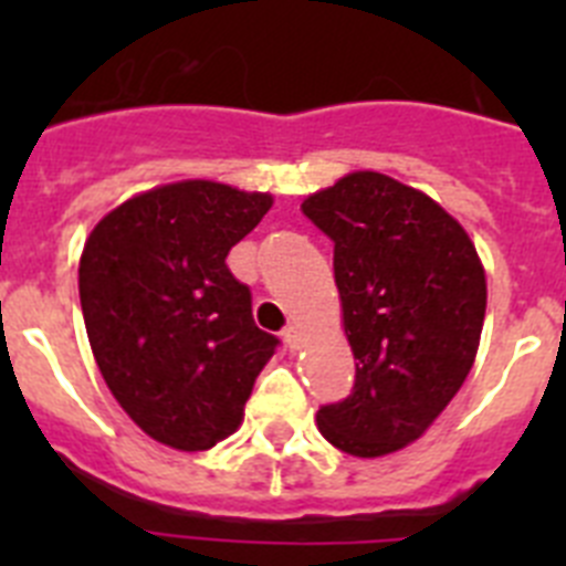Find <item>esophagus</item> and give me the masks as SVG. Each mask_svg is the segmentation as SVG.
I'll use <instances>...</instances> for the list:
<instances>
[{"instance_id": "obj_1", "label": "esophagus", "mask_w": 566, "mask_h": 566, "mask_svg": "<svg viewBox=\"0 0 566 566\" xmlns=\"http://www.w3.org/2000/svg\"><path fill=\"white\" fill-rule=\"evenodd\" d=\"M283 343H286L289 352H297L300 348V332L294 326H286L283 328Z\"/></svg>"}]
</instances>
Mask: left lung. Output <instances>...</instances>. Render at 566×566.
<instances>
[{
	"mask_svg": "<svg viewBox=\"0 0 566 566\" xmlns=\"http://www.w3.org/2000/svg\"><path fill=\"white\" fill-rule=\"evenodd\" d=\"M334 240V280L357 374L317 411L352 457H385L431 428L476 359L488 283L468 232L437 201L379 172H352L303 201Z\"/></svg>",
	"mask_w": 566,
	"mask_h": 566,
	"instance_id": "left-lung-1",
	"label": "left lung"
}]
</instances>
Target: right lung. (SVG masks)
I'll list each match as a JSON object with an SVG mask.
<instances>
[{"mask_svg": "<svg viewBox=\"0 0 566 566\" xmlns=\"http://www.w3.org/2000/svg\"><path fill=\"white\" fill-rule=\"evenodd\" d=\"M269 209L266 192L167 184L104 214L84 243L78 297L98 371L127 417L175 451H209L238 431L277 352L227 266Z\"/></svg>", "mask_w": 566, "mask_h": 566, "instance_id": "1", "label": "right lung"}]
</instances>
